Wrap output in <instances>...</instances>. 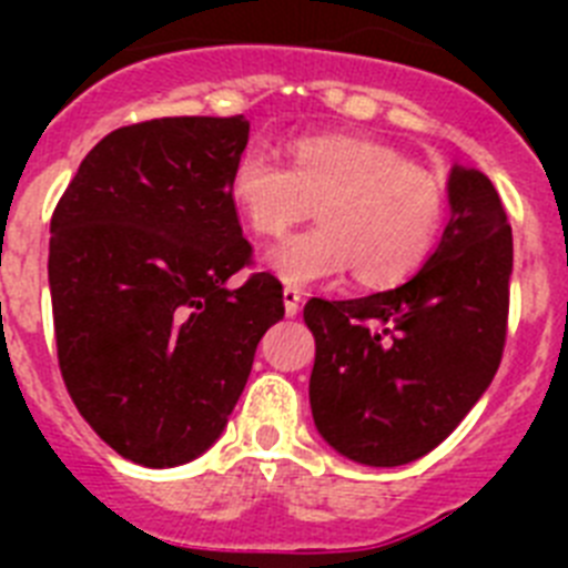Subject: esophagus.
Returning <instances> with one entry per match:
<instances>
[{
  "label": "esophagus",
  "mask_w": 568,
  "mask_h": 568,
  "mask_svg": "<svg viewBox=\"0 0 568 568\" xmlns=\"http://www.w3.org/2000/svg\"><path fill=\"white\" fill-rule=\"evenodd\" d=\"M284 307H287L290 318H293V315H298V307H301V290L284 287Z\"/></svg>",
  "instance_id": "esophagus-1"
}]
</instances>
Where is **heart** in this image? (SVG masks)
<instances>
[{
    "mask_svg": "<svg viewBox=\"0 0 568 568\" xmlns=\"http://www.w3.org/2000/svg\"><path fill=\"white\" fill-rule=\"evenodd\" d=\"M230 202L258 235H281L318 213L321 224L267 253L284 284L313 287L353 267L366 287H393L424 267L446 219V190L400 150L358 135H304L290 164L270 150L235 155Z\"/></svg>",
    "mask_w": 568,
    "mask_h": 568,
    "instance_id": "obj_1",
    "label": "heart"
}]
</instances>
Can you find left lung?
<instances>
[{
  "label": "left lung",
  "instance_id": "1",
  "mask_svg": "<svg viewBox=\"0 0 568 568\" xmlns=\"http://www.w3.org/2000/svg\"><path fill=\"white\" fill-rule=\"evenodd\" d=\"M453 219L415 278L353 301L310 298V406L333 449L366 466L433 453L498 373L511 224L478 170L449 175Z\"/></svg>",
  "mask_w": 568,
  "mask_h": 568
}]
</instances>
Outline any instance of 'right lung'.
I'll return each mask as SVG.
<instances>
[{
	"mask_svg": "<svg viewBox=\"0 0 568 568\" xmlns=\"http://www.w3.org/2000/svg\"><path fill=\"white\" fill-rule=\"evenodd\" d=\"M244 115L128 124L84 155L50 219L48 278L64 386L133 464L179 466L222 435L284 290L254 273L227 182Z\"/></svg>",
	"mask_w": 568,
	"mask_h": 568,
	"instance_id": "obj_1",
	"label": "right lung"
}]
</instances>
